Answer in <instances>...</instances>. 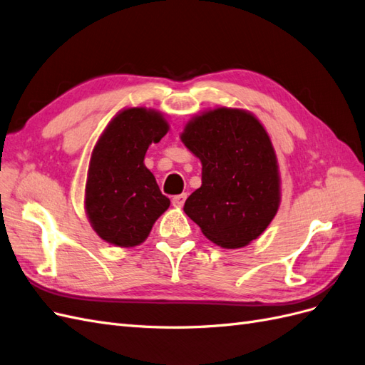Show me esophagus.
<instances>
[{
	"label": "esophagus",
	"mask_w": 365,
	"mask_h": 365,
	"mask_svg": "<svg viewBox=\"0 0 365 365\" xmlns=\"http://www.w3.org/2000/svg\"><path fill=\"white\" fill-rule=\"evenodd\" d=\"M185 197H187V195H185V193L173 196V197H172V204H173V207H182V205H184V202H185Z\"/></svg>",
	"instance_id": "1"
}]
</instances>
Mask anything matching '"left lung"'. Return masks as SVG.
Returning <instances> with one entry per match:
<instances>
[{
    "label": "left lung",
    "instance_id": "8db88e82",
    "mask_svg": "<svg viewBox=\"0 0 365 365\" xmlns=\"http://www.w3.org/2000/svg\"><path fill=\"white\" fill-rule=\"evenodd\" d=\"M180 137L202 164V184L187 197L185 215L213 244L247 247L268 228L282 201L267 129L245 109L217 106L187 121Z\"/></svg>",
    "mask_w": 365,
    "mask_h": 365
}]
</instances>
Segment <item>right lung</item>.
<instances>
[{
    "mask_svg": "<svg viewBox=\"0 0 365 365\" xmlns=\"http://www.w3.org/2000/svg\"><path fill=\"white\" fill-rule=\"evenodd\" d=\"M157 109L125 108L108 123L91 152L85 184V213L108 244L132 248L145 242L169 208L155 176L145 165L152 143L169 132Z\"/></svg>",
    "mask_w": 365,
    "mask_h": 365,
    "instance_id": "obj_1",
    "label": "right lung"
}]
</instances>
